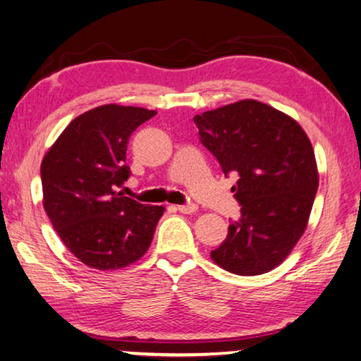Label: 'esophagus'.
I'll return each instance as SVG.
<instances>
[{"instance_id":"34e87169","label":"esophagus","mask_w":361,"mask_h":361,"mask_svg":"<svg viewBox=\"0 0 361 361\" xmlns=\"http://www.w3.org/2000/svg\"><path fill=\"white\" fill-rule=\"evenodd\" d=\"M197 204L195 203H187V204H179V207H177V209H179L180 213H184V214H192V213H195L197 212Z\"/></svg>"}]
</instances>
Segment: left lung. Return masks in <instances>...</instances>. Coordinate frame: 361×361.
Instances as JSON below:
<instances>
[{"mask_svg": "<svg viewBox=\"0 0 361 361\" xmlns=\"http://www.w3.org/2000/svg\"><path fill=\"white\" fill-rule=\"evenodd\" d=\"M193 123L223 173L238 177L232 192L240 218L213 262L238 276L268 273L307 229L319 182L312 142L290 116L257 99L197 114Z\"/></svg>", "mask_w": 361, "mask_h": 361, "instance_id": "obj_1", "label": "left lung"}]
</instances>
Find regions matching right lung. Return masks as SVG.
<instances>
[{
    "label": "right lung",
    "instance_id": "1",
    "mask_svg": "<svg viewBox=\"0 0 361 361\" xmlns=\"http://www.w3.org/2000/svg\"><path fill=\"white\" fill-rule=\"evenodd\" d=\"M157 111L103 104L77 116L42 161L43 207L69 252L95 269H119L148 250L163 207L119 188L130 177L127 142Z\"/></svg>",
    "mask_w": 361,
    "mask_h": 361
}]
</instances>
